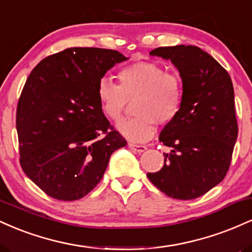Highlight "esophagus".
<instances>
[{
	"instance_id": "34e87169",
	"label": "esophagus",
	"mask_w": 252,
	"mask_h": 252,
	"mask_svg": "<svg viewBox=\"0 0 252 252\" xmlns=\"http://www.w3.org/2000/svg\"><path fill=\"white\" fill-rule=\"evenodd\" d=\"M128 147L130 149L132 150V152H136V153H143L144 150L147 149L146 146H143V144H135V143H129Z\"/></svg>"
}]
</instances>
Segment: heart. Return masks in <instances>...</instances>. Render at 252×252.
Here are the masks:
<instances>
[{"label": "heart", "instance_id": "obj_1", "mask_svg": "<svg viewBox=\"0 0 252 252\" xmlns=\"http://www.w3.org/2000/svg\"><path fill=\"white\" fill-rule=\"evenodd\" d=\"M118 85L103 78L97 98L103 114L117 122L129 102L135 115L117 124L118 131L130 141H148L156 123L167 126L178 117L184 102V84L179 74L164 70L160 63L138 62L123 66L117 73Z\"/></svg>", "mask_w": 252, "mask_h": 252}]
</instances>
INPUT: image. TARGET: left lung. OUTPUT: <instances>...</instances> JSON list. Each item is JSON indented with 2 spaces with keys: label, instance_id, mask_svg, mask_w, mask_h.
<instances>
[{
  "label": "left lung",
  "instance_id": "left-lung-1",
  "mask_svg": "<svg viewBox=\"0 0 252 252\" xmlns=\"http://www.w3.org/2000/svg\"><path fill=\"white\" fill-rule=\"evenodd\" d=\"M152 56L170 59L184 84L178 117L158 140L172 148L158 172L147 173L164 194L190 200L222 181L238 136L232 80L215 58L196 46L158 47Z\"/></svg>",
  "mask_w": 252,
  "mask_h": 252
}]
</instances>
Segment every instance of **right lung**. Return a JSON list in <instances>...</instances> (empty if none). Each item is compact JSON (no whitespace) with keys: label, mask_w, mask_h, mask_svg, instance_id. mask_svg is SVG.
Segmentation results:
<instances>
[{"label":"right lung","mask_w":252,"mask_h":252,"mask_svg":"<svg viewBox=\"0 0 252 252\" xmlns=\"http://www.w3.org/2000/svg\"><path fill=\"white\" fill-rule=\"evenodd\" d=\"M126 58L105 48L74 47L42 59L26 80L16 108L20 164L52 198L72 201L102 180L126 138L104 116L99 80Z\"/></svg>","instance_id":"obj_1"}]
</instances>
